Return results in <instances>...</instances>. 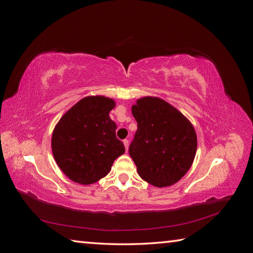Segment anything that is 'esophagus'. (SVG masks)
Segmentation results:
<instances>
[{
	"label": "esophagus",
	"mask_w": 253,
	"mask_h": 253,
	"mask_svg": "<svg viewBox=\"0 0 253 253\" xmlns=\"http://www.w3.org/2000/svg\"><path fill=\"white\" fill-rule=\"evenodd\" d=\"M124 144H125V147H126V150L127 151V149H128V140H127V139H125V140H124Z\"/></svg>",
	"instance_id": "1"
}]
</instances>
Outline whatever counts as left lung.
Listing matches in <instances>:
<instances>
[{"label":"left lung","mask_w":253,"mask_h":253,"mask_svg":"<svg viewBox=\"0 0 253 253\" xmlns=\"http://www.w3.org/2000/svg\"><path fill=\"white\" fill-rule=\"evenodd\" d=\"M132 113L137 131L128 153L139 176L159 188L177 182L196 154L193 126L174 106L156 97L138 99Z\"/></svg>","instance_id":"1"}]
</instances>
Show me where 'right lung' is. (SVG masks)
Instances as JSON below:
<instances>
[{"mask_svg": "<svg viewBox=\"0 0 253 253\" xmlns=\"http://www.w3.org/2000/svg\"><path fill=\"white\" fill-rule=\"evenodd\" d=\"M114 108L113 99L85 97L61 117L53 129V157L73 181L81 185L98 181L125 153V144L116 137L117 126L109 115Z\"/></svg>", "mask_w": 253, "mask_h": 253, "instance_id": "add662e5", "label": "right lung"}]
</instances>
